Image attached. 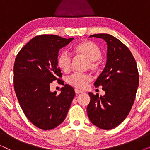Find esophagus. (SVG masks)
Returning <instances> with one entry per match:
<instances>
[{
	"instance_id": "esophagus-1",
	"label": "esophagus",
	"mask_w": 150,
	"mask_h": 150,
	"mask_svg": "<svg viewBox=\"0 0 150 150\" xmlns=\"http://www.w3.org/2000/svg\"><path fill=\"white\" fill-rule=\"evenodd\" d=\"M75 93H76V94H79V93H83V91H81V90H79V89H75Z\"/></svg>"
}]
</instances>
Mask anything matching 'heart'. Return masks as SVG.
<instances>
[{
	"mask_svg": "<svg viewBox=\"0 0 150 150\" xmlns=\"http://www.w3.org/2000/svg\"><path fill=\"white\" fill-rule=\"evenodd\" d=\"M74 51L78 54L83 55L88 59V66L91 69H96L98 67V60L102 56V52L95 43L90 41H85L78 44ZM71 55L66 50H63L57 59V64L61 70L67 73L71 68ZM91 81V77L86 74L74 73L67 79L69 85L78 89H84Z\"/></svg>",
	"mask_w": 150,
	"mask_h": 150,
	"instance_id": "1",
	"label": "heart"
}]
</instances>
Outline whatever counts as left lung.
<instances>
[{"label":"left lung","mask_w":150,"mask_h":150,"mask_svg":"<svg viewBox=\"0 0 150 150\" xmlns=\"http://www.w3.org/2000/svg\"><path fill=\"white\" fill-rule=\"evenodd\" d=\"M101 38L107 44L105 67L94 85L102 86L104 96L89 92L91 98L87 110L93 125L103 130H111L120 125L130 112L139 86L137 63L128 47L118 39L106 33L89 38Z\"/></svg>","instance_id":"left-lung-1"}]
</instances>
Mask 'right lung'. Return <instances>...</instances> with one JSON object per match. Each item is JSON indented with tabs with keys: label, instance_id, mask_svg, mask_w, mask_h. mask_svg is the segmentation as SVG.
Listing matches in <instances>:
<instances>
[{
	"label": "right lung",
	"instance_id": "add662e5",
	"mask_svg": "<svg viewBox=\"0 0 150 150\" xmlns=\"http://www.w3.org/2000/svg\"><path fill=\"white\" fill-rule=\"evenodd\" d=\"M74 38L42 35L31 39L16 57L13 66L14 89L24 115L30 122L44 130L60 125L66 117L75 96L70 85L61 93L50 90L55 80L63 83L57 64L59 51Z\"/></svg>",
	"mask_w": 150,
	"mask_h": 150
}]
</instances>
